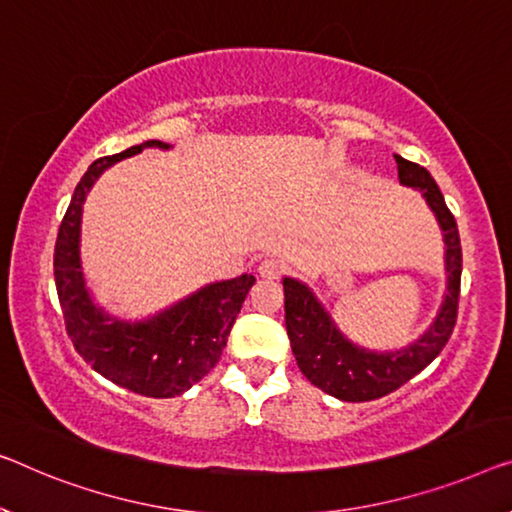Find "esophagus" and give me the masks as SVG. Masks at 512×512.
<instances>
[{"instance_id": "1", "label": "esophagus", "mask_w": 512, "mask_h": 512, "mask_svg": "<svg viewBox=\"0 0 512 512\" xmlns=\"http://www.w3.org/2000/svg\"><path fill=\"white\" fill-rule=\"evenodd\" d=\"M259 276L264 280H280L285 276V264L280 262V259H264L262 264H259Z\"/></svg>"}]
</instances>
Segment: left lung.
Instances as JSON below:
<instances>
[{
	"instance_id": "1",
	"label": "left lung",
	"mask_w": 512,
	"mask_h": 512,
	"mask_svg": "<svg viewBox=\"0 0 512 512\" xmlns=\"http://www.w3.org/2000/svg\"><path fill=\"white\" fill-rule=\"evenodd\" d=\"M395 163H398L402 186L421 190L427 207L434 211L441 232H444L448 287L444 303H441L430 329L398 352H370V349L352 345L340 333L324 305L303 282L294 278L282 280V287H285V326L296 363L310 384L345 402L384 398L395 388L407 384L411 377H416L439 356L457 322L462 276V246L457 223L446 207L439 186L425 167L402 156H395Z\"/></svg>"
}]
</instances>
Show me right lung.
<instances>
[{
	"label": "right lung",
	"mask_w": 512,
	"mask_h": 512,
	"mask_svg": "<svg viewBox=\"0 0 512 512\" xmlns=\"http://www.w3.org/2000/svg\"><path fill=\"white\" fill-rule=\"evenodd\" d=\"M147 147L170 149V144L147 140L89 165L59 225L55 282L68 338L98 375L144 398H174L209 375L218 363L255 276L243 273L232 280L211 282L142 322L110 317L91 301L80 262L82 204L110 165Z\"/></svg>",
	"instance_id": "add662e5"
}]
</instances>
